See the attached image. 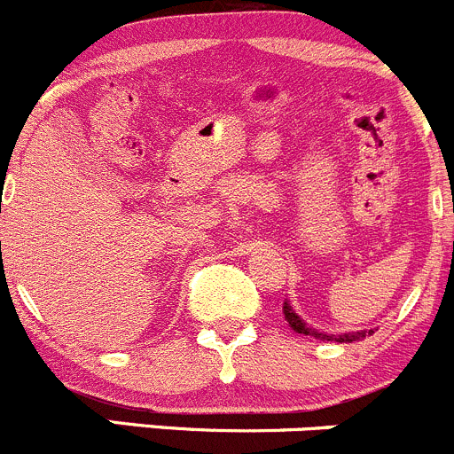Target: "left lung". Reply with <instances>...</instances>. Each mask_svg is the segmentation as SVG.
<instances>
[{
	"label": "left lung",
	"instance_id": "8db88e82",
	"mask_svg": "<svg viewBox=\"0 0 454 454\" xmlns=\"http://www.w3.org/2000/svg\"><path fill=\"white\" fill-rule=\"evenodd\" d=\"M283 314H285V321L289 323V327L294 332H299V334H308V336H314V339H321V340H336V343H352V340H361L365 339V334H372V330L370 332H352V334H325V332H318L314 330V327H309L308 323L301 321L299 314L292 309V305L285 301L283 305Z\"/></svg>",
	"mask_w": 454,
	"mask_h": 454
}]
</instances>
